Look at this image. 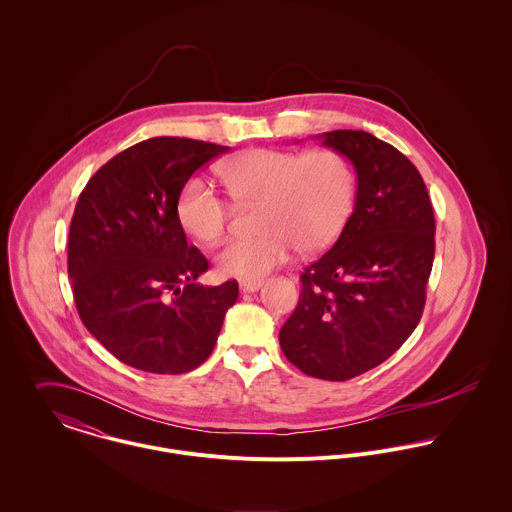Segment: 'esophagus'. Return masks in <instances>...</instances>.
I'll return each instance as SVG.
<instances>
[{
	"label": "esophagus",
	"mask_w": 512,
	"mask_h": 512,
	"mask_svg": "<svg viewBox=\"0 0 512 512\" xmlns=\"http://www.w3.org/2000/svg\"><path fill=\"white\" fill-rule=\"evenodd\" d=\"M262 280H240L238 282V286H240V292L244 293H252L258 292L260 288H262Z\"/></svg>",
	"instance_id": "obj_1"
}]
</instances>
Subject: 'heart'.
Segmentation results:
<instances>
[{
	"mask_svg": "<svg viewBox=\"0 0 512 512\" xmlns=\"http://www.w3.org/2000/svg\"><path fill=\"white\" fill-rule=\"evenodd\" d=\"M220 179L240 207L260 205L256 236L228 240L215 256L226 278L262 280L293 254L321 252L345 230L357 201V171L335 149H250L226 161ZM177 217L187 234L215 244L232 209L205 179H191L179 197Z\"/></svg>",
	"mask_w": 512,
	"mask_h": 512,
	"instance_id": "obj_1",
	"label": "heart"
}]
</instances>
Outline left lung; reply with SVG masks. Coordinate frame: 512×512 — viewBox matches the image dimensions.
I'll return each instance as SVG.
<instances>
[{
  "label": "left lung",
  "instance_id": "obj_1",
  "mask_svg": "<svg viewBox=\"0 0 512 512\" xmlns=\"http://www.w3.org/2000/svg\"><path fill=\"white\" fill-rule=\"evenodd\" d=\"M317 140L353 163L357 201L331 250L301 274L280 347L307 376L339 382L384 363L420 323L436 220L420 171L396 147L361 130Z\"/></svg>",
  "mask_w": 512,
  "mask_h": 512
}]
</instances>
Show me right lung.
I'll return each mask as SVG.
<instances>
[{"mask_svg":"<svg viewBox=\"0 0 512 512\" xmlns=\"http://www.w3.org/2000/svg\"><path fill=\"white\" fill-rule=\"evenodd\" d=\"M228 147L151 138L102 165L78 197L69 278L84 327L126 365L183 374L215 349L236 280L197 284L207 258L177 217L183 187Z\"/></svg>","mask_w":512,"mask_h":512,"instance_id":"right-lung-1","label":"right lung"}]
</instances>
